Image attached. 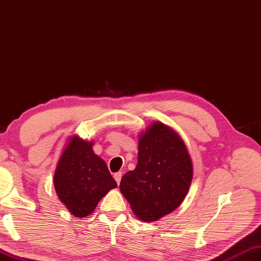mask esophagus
Returning a JSON list of instances; mask_svg holds the SVG:
<instances>
[{
	"mask_svg": "<svg viewBox=\"0 0 261 261\" xmlns=\"http://www.w3.org/2000/svg\"><path fill=\"white\" fill-rule=\"evenodd\" d=\"M113 177H115L116 182L118 183V185L120 184V181H121V177H122V172H117L113 174Z\"/></svg>",
	"mask_w": 261,
	"mask_h": 261,
	"instance_id": "34e87169",
	"label": "esophagus"
}]
</instances>
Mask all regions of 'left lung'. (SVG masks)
Instances as JSON below:
<instances>
[{
	"instance_id": "1",
	"label": "left lung",
	"mask_w": 261,
	"mask_h": 261,
	"mask_svg": "<svg viewBox=\"0 0 261 261\" xmlns=\"http://www.w3.org/2000/svg\"><path fill=\"white\" fill-rule=\"evenodd\" d=\"M192 178V160L182 138L155 121L140 135L138 164L122 176L120 191L138 218L155 222L181 205Z\"/></svg>"
}]
</instances>
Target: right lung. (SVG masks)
<instances>
[{"label": "right lung", "instance_id": "right-lung-1", "mask_svg": "<svg viewBox=\"0 0 261 261\" xmlns=\"http://www.w3.org/2000/svg\"><path fill=\"white\" fill-rule=\"evenodd\" d=\"M93 142L78 136L70 138L54 174L57 196L73 216L85 217L99 200L117 188L103 160L93 153Z\"/></svg>", "mask_w": 261, "mask_h": 261}]
</instances>
